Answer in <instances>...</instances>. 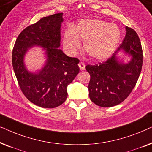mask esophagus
Instances as JSON below:
<instances>
[{"label": "esophagus", "instance_id": "obj_1", "mask_svg": "<svg viewBox=\"0 0 152 152\" xmlns=\"http://www.w3.org/2000/svg\"><path fill=\"white\" fill-rule=\"evenodd\" d=\"M79 67H80V69L81 70H84L85 69H86V65H85V64L84 63V62L82 61H80V63H79Z\"/></svg>", "mask_w": 152, "mask_h": 152}]
</instances>
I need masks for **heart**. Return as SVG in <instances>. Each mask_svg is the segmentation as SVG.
<instances>
[{"instance_id": "heart-1", "label": "heart", "mask_w": 152, "mask_h": 152, "mask_svg": "<svg viewBox=\"0 0 152 152\" xmlns=\"http://www.w3.org/2000/svg\"><path fill=\"white\" fill-rule=\"evenodd\" d=\"M121 33L118 26L99 19L80 20L74 29L68 28L64 34V47L75 55L84 40L85 51L91 59L102 61L111 56L119 43Z\"/></svg>"}]
</instances>
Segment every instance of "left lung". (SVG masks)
I'll list each match as a JSON object with an SVG mask.
<instances>
[{
    "mask_svg": "<svg viewBox=\"0 0 152 152\" xmlns=\"http://www.w3.org/2000/svg\"><path fill=\"white\" fill-rule=\"evenodd\" d=\"M123 41L113 55L103 63L87 65L90 74L89 97L95 104L111 107L127 97L136 86L142 66V50L140 39L132 28L126 26ZM123 50L132 57L127 63L120 61L116 55Z\"/></svg>",
    "mask_w": 152,
    "mask_h": 152,
    "instance_id": "8db88e82",
    "label": "left lung"
}]
</instances>
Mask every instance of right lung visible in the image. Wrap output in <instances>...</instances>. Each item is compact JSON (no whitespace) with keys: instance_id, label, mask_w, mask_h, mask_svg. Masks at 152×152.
<instances>
[{"instance_id":"right-lung-1","label":"right lung","mask_w":152,"mask_h":152,"mask_svg":"<svg viewBox=\"0 0 152 152\" xmlns=\"http://www.w3.org/2000/svg\"><path fill=\"white\" fill-rule=\"evenodd\" d=\"M63 21V13L41 18L20 33L12 51V66L23 93L42 108L62 104L67 98L68 85L80 72V60L68 57L59 48ZM34 46L44 48L47 61L40 71L31 73L26 68L24 57Z\"/></svg>"}]
</instances>
